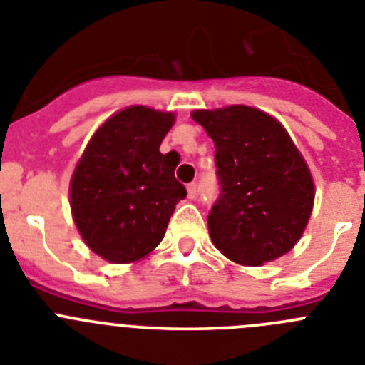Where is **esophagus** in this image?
Listing matches in <instances>:
<instances>
[{
    "instance_id": "esophagus-1",
    "label": "esophagus",
    "mask_w": 365,
    "mask_h": 365,
    "mask_svg": "<svg viewBox=\"0 0 365 365\" xmlns=\"http://www.w3.org/2000/svg\"><path fill=\"white\" fill-rule=\"evenodd\" d=\"M188 197L190 199L197 197V185H195V182H190L188 185Z\"/></svg>"
}]
</instances>
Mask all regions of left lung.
I'll use <instances>...</instances> for the list:
<instances>
[{"label": "left lung", "mask_w": 365, "mask_h": 365, "mask_svg": "<svg viewBox=\"0 0 365 365\" xmlns=\"http://www.w3.org/2000/svg\"><path fill=\"white\" fill-rule=\"evenodd\" d=\"M215 144L219 195L208 212L212 243L240 265H261L298 243L311 217L314 185L278 120L230 106L193 111Z\"/></svg>", "instance_id": "left-lung-1"}]
</instances>
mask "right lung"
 Instances as JSON below:
<instances>
[{
  "label": "right lung",
  "mask_w": 365,
  "mask_h": 365,
  "mask_svg": "<svg viewBox=\"0 0 365 365\" xmlns=\"http://www.w3.org/2000/svg\"><path fill=\"white\" fill-rule=\"evenodd\" d=\"M172 113L133 106L113 115L87 144L71 179V210L83 241L111 263H131L163 241L186 188L173 153L159 151Z\"/></svg>",
  "instance_id": "1"
}]
</instances>
